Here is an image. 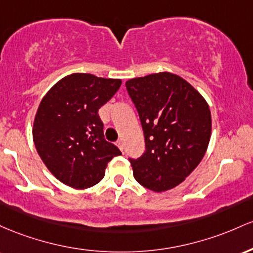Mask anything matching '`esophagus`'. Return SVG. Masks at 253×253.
<instances>
[{"mask_svg":"<svg viewBox=\"0 0 253 253\" xmlns=\"http://www.w3.org/2000/svg\"><path fill=\"white\" fill-rule=\"evenodd\" d=\"M116 144H117L118 148L121 149L122 152H123V149H124V143H123V141H122V140H118L117 142H116Z\"/></svg>","mask_w":253,"mask_h":253,"instance_id":"obj_1","label":"esophagus"}]
</instances>
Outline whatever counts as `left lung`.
<instances>
[{
    "label": "left lung",
    "instance_id": "8db88e82",
    "mask_svg": "<svg viewBox=\"0 0 253 253\" xmlns=\"http://www.w3.org/2000/svg\"><path fill=\"white\" fill-rule=\"evenodd\" d=\"M143 129L146 150L129 159L135 179L163 192L179 185L201 163L211 135V115L188 81L158 73L126 81Z\"/></svg>",
    "mask_w": 253,
    "mask_h": 253
}]
</instances>
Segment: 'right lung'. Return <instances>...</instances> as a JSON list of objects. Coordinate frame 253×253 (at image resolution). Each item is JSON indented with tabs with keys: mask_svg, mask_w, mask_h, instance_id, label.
Masks as SVG:
<instances>
[{
	"mask_svg": "<svg viewBox=\"0 0 253 253\" xmlns=\"http://www.w3.org/2000/svg\"><path fill=\"white\" fill-rule=\"evenodd\" d=\"M118 79L75 73L58 81L42 99L33 124L39 157L59 181L87 189L104 178L121 150L104 137L98 111L121 87Z\"/></svg>",
	"mask_w": 253,
	"mask_h": 253,
	"instance_id": "obj_1",
	"label": "right lung"
}]
</instances>
